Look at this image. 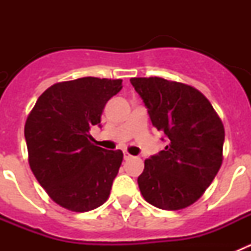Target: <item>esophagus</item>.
<instances>
[{
	"instance_id": "obj_1",
	"label": "esophagus",
	"mask_w": 251,
	"mask_h": 251,
	"mask_svg": "<svg viewBox=\"0 0 251 251\" xmlns=\"http://www.w3.org/2000/svg\"><path fill=\"white\" fill-rule=\"evenodd\" d=\"M123 156H124V159H126V161H128V159L132 158V154H130V153H128L127 151H124Z\"/></svg>"
}]
</instances>
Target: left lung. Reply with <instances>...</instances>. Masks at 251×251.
Here are the masks:
<instances>
[{"mask_svg":"<svg viewBox=\"0 0 251 251\" xmlns=\"http://www.w3.org/2000/svg\"><path fill=\"white\" fill-rule=\"evenodd\" d=\"M153 127L167 146L145 161L138 177L142 196L162 210H181L196 202L223 163L225 129L205 95L194 86L163 77H132Z\"/></svg>","mask_w":251,"mask_h":251,"instance_id":"obj_1","label":"left lung"}]
</instances>
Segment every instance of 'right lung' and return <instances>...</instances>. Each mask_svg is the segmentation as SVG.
Masks as SVG:
<instances>
[{
  "mask_svg": "<svg viewBox=\"0 0 251 251\" xmlns=\"http://www.w3.org/2000/svg\"><path fill=\"white\" fill-rule=\"evenodd\" d=\"M121 79L86 76L51 85L40 95L25 123L28 163L51 200L70 211L103 205L123 161V152L92 143L106 101Z\"/></svg>",
  "mask_w": 251,
  "mask_h": 251,
  "instance_id": "obj_1",
  "label": "right lung"
}]
</instances>
